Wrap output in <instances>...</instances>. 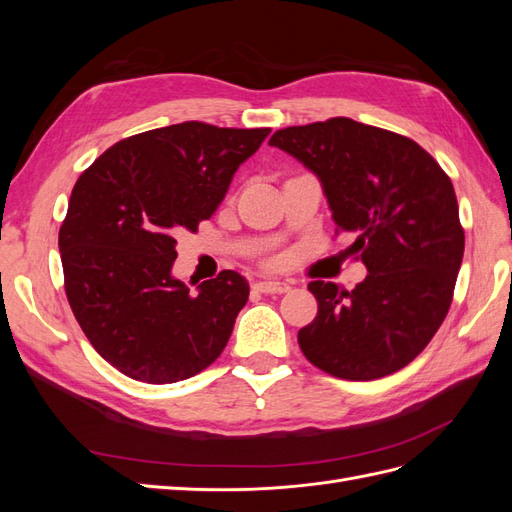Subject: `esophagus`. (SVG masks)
Listing matches in <instances>:
<instances>
[{
    "label": "esophagus",
    "mask_w": 512,
    "mask_h": 512,
    "mask_svg": "<svg viewBox=\"0 0 512 512\" xmlns=\"http://www.w3.org/2000/svg\"><path fill=\"white\" fill-rule=\"evenodd\" d=\"M256 288L260 292H267V294H282V292H288L290 290V284L288 282H282V280H269V282H258Z\"/></svg>",
    "instance_id": "34e87169"
}]
</instances>
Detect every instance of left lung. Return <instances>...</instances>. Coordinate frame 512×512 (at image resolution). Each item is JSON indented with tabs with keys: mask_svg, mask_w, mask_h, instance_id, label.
<instances>
[{
	"mask_svg": "<svg viewBox=\"0 0 512 512\" xmlns=\"http://www.w3.org/2000/svg\"><path fill=\"white\" fill-rule=\"evenodd\" d=\"M271 147L320 179L348 252L367 277L352 290L309 282L318 316L299 346L327 374L376 380L406 367L431 342L453 301L463 228L453 183L401 134L333 117L277 130Z\"/></svg>",
	"mask_w": 512,
	"mask_h": 512,
	"instance_id": "left-lung-1",
	"label": "left lung"
}]
</instances>
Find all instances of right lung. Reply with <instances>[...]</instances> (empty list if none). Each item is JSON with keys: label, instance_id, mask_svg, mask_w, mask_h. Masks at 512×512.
I'll list each match as a JSON object with an SVG mask.
<instances>
[{"label": "right lung", "instance_id": "add662e5", "mask_svg": "<svg viewBox=\"0 0 512 512\" xmlns=\"http://www.w3.org/2000/svg\"><path fill=\"white\" fill-rule=\"evenodd\" d=\"M269 132L175 123L123 138L76 181L59 228L66 294L91 346L121 374L179 382L226 348L250 284L222 271L192 292L173 277L175 245L211 218Z\"/></svg>", "mask_w": 512, "mask_h": 512}]
</instances>
